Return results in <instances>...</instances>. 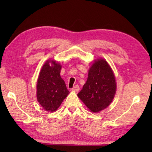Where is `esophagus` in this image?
<instances>
[{"label": "esophagus", "mask_w": 152, "mask_h": 152, "mask_svg": "<svg viewBox=\"0 0 152 152\" xmlns=\"http://www.w3.org/2000/svg\"><path fill=\"white\" fill-rule=\"evenodd\" d=\"M79 90H80V87H79V86H78V85L74 86L73 88H72V91H73L77 92V91H78Z\"/></svg>", "instance_id": "1"}]
</instances>
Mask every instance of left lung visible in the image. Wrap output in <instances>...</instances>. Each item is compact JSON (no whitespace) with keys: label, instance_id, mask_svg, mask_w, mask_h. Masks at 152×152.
<instances>
[{"label":"left lung","instance_id":"8db88e82","mask_svg":"<svg viewBox=\"0 0 152 152\" xmlns=\"http://www.w3.org/2000/svg\"><path fill=\"white\" fill-rule=\"evenodd\" d=\"M116 89L115 77L108 63L98 59L93 63L87 82L78 96L93 112H99L112 102Z\"/></svg>","mask_w":152,"mask_h":152}]
</instances>
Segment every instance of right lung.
<instances>
[{
  "instance_id": "add662e5",
  "label": "right lung",
  "mask_w": 152,
  "mask_h": 152,
  "mask_svg": "<svg viewBox=\"0 0 152 152\" xmlns=\"http://www.w3.org/2000/svg\"><path fill=\"white\" fill-rule=\"evenodd\" d=\"M53 65L50 66L49 63ZM61 66L54 61L44 64L37 82V100L45 110L52 112L59 107L69 95L65 83L60 76Z\"/></svg>"
}]
</instances>
